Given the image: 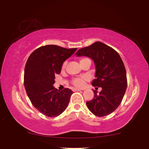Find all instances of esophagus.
I'll return each instance as SVG.
<instances>
[{
    "mask_svg": "<svg viewBox=\"0 0 149 149\" xmlns=\"http://www.w3.org/2000/svg\"><path fill=\"white\" fill-rule=\"evenodd\" d=\"M74 91H83V89H73Z\"/></svg>",
    "mask_w": 149,
    "mask_h": 149,
    "instance_id": "obj_1",
    "label": "esophagus"
}]
</instances>
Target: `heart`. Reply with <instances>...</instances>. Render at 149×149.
<instances>
[{
  "instance_id": "1",
  "label": "heart",
  "mask_w": 149,
  "mask_h": 149,
  "mask_svg": "<svg viewBox=\"0 0 149 149\" xmlns=\"http://www.w3.org/2000/svg\"><path fill=\"white\" fill-rule=\"evenodd\" d=\"M87 61H91L89 58H88L87 57H82L80 58V64H82L85 62ZM66 62H64L63 63V64L62 65V69H65V66H66ZM85 81H86V78L84 77H75V78H73L71 81V84L74 85V87H77V88H82L84 87Z\"/></svg>"
}]
</instances>
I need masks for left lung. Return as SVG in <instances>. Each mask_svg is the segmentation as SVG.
<instances>
[{"mask_svg":"<svg viewBox=\"0 0 149 149\" xmlns=\"http://www.w3.org/2000/svg\"><path fill=\"white\" fill-rule=\"evenodd\" d=\"M75 54L93 60L96 78L92 85L102 88L99 94L93 91L94 98L86 102L88 108L99 117L110 114L122 102L127 85L125 68L119 54L112 47L97 41L79 49Z\"/></svg>","mask_w":149,"mask_h":149,"instance_id":"obj_1","label":"left lung"}]
</instances>
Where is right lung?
Returning <instances> with one entry per match:
<instances>
[{"instance_id":"add662e5","label":"right lung","mask_w":149,"mask_h":149,"mask_svg":"<svg viewBox=\"0 0 149 149\" xmlns=\"http://www.w3.org/2000/svg\"><path fill=\"white\" fill-rule=\"evenodd\" d=\"M77 48L65 49L49 45L35 50L27 60L24 70V87L33 107L50 118L57 117L67 108L72 91H61L53 87L55 75L59 74L65 60Z\"/></svg>"}]
</instances>
